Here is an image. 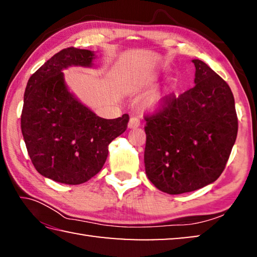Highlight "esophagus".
I'll return each mask as SVG.
<instances>
[{"mask_svg":"<svg viewBox=\"0 0 257 257\" xmlns=\"http://www.w3.org/2000/svg\"><path fill=\"white\" fill-rule=\"evenodd\" d=\"M139 124H141V122H139V120L137 118H130L129 119V122H128V128L129 129H134V128H137L139 127Z\"/></svg>","mask_w":257,"mask_h":257,"instance_id":"obj_1","label":"esophagus"}]
</instances>
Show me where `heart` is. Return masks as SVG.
<instances>
[{
	"instance_id": "heart-1",
	"label": "heart",
	"mask_w": 257,
	"mask_h": 257,
	"mask_svg": "<svg viewBox=\"0 0 257 257\" xmlns=\"http://www.w3.org/2000/svg\"><path fill=\"white\" fill-rule=\"evenodd\" d=\"M152 84V79H149L145 81V86H149ZM169 96V90L164 89V90H155V92L152 93L151 95L146 97L144 101V108L147 111H156L163 105L167 101V98Z\"/></svg>"
}]
</instances>
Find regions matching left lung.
<instances>
[{
  "label": "left lung",
  "instance_id": "obj_1",
  "mask_svg": "<svg viewBox=\"0 0 257 257\" xmlns=\"http://www.w3.org/2000/svg\"><path fill=\"white\" fill-rule=\"evenodd\" d=\"M195 86L168 97L145 116V171L170 195L197 190L224 170L236 142L238 119L229 85L201 60H193Z\"/></svg>",
  "mask_w": 257,
  "mask_h": 257
}]
</instances>
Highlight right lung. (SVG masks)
Instances as JSON below:
<instances>
[{
  "label": "right lung",
  "mask_w": 257,
  "mask_h": 257,
  "mask_svg": "<svg viewBox=\"0 0 257 257\" xmlns=\"http://www.w3.org/2000/svg\"><path fill=\"white\" fill-rule=\"evenodd\" d=\"M95 53L68 47L32 75L25 90L21 132L36 170L67 185L88 181L101 171L108 144L127 129L129 115L103 119L84 105L64 81L69 67L92 68Z\"/></svg>",
  "instance_id": "1"
}]
</instances>
